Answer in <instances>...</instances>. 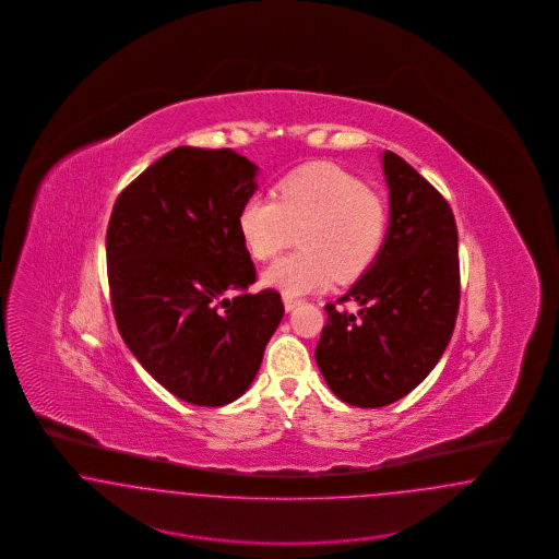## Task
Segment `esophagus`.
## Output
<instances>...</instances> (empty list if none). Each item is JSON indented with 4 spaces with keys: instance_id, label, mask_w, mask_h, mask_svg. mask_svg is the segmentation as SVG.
<instances>
[{
    "instance_id": "obj_1",
    "label": "esophagus",
    "mask_w": 559,
    "mask_h": 559,
    "mask_svg": "<svg viewBox=\"0 0 559 559\" xmlns=\"http://www.w3.org/2000/svg\"><path fill=\"white\" fill-rule=\"evenodd\" d=\"M283 304H285V310H287V312H292V310H295V308H297L301 301H299V299H295V297L285 295V297H283Z\"/></svg>"
}]
</instances>
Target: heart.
<instances>
[{
  "label": "heart",
  "instance_id": "heart-1",
  "mask_svg": "<svg viewBox=\"0 0 559 559\" xmlns=\"http://www.w3.org/2000/svg\"><path fill=\"white\" fill-rule=\"evenodd\" d=\"M240 239L253 260L266 262L299 233V251L276 260L264 283L297 297L349 283L374 264L385 233V201L335 165H308L283 178L274 194H251L239 212Z\"/></svg>",
  "mask_w": 559,
  "mask_h": 559
}]
</instances>
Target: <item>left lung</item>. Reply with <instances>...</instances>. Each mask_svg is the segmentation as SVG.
Returning <instances> with one entry per match:
<instances>
[{
    "label": "left lung",
    "mask_w": 559,
    "mask_h": 559,
    "mask_svg": "<svg viewBox=\"0 0 559 559\" xmlns=\"http://www.w3.org/2000/svg\"><path fill=\"white\" fill-rule=\"evenodd\" d=\"M390 226L372 264L326 304L317 365L340 400L379 408L415 390L442 358L459 312V237L447 199L392 151L381 155Z\"/></svg>",
    "instance_id": "1"
}]
</instances>
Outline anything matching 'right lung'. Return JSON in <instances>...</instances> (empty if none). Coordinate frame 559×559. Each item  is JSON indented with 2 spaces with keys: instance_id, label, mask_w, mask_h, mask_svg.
<instances>
[{
  "instance_id": "obj_1",
  "label": "right lung",
  "mask_w": 559,
  "mask_h": 559,
  "mask_svg": "<svg viewBox=\"0 0 559 559\" xmlns=\"http://www.w3.org/2000/svg\"><path fill=\"white\" fill-rule=\"evenodd\" d=\"M258 165L230 148L178 146L144 169L110 213L108 287L123 342L160 385L197 406L242 396L285 306L247 293L255 266L239 212Z\"/></svg>"
}]
</instances>
